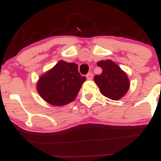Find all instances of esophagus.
I'll return each mask as SVG.
<instances>
[{"label":"esophagus","instance_id":"34e87169","mask_svg":"<svg viewBox=\"0 0 161 161\" xmlns=\"http://www.w3.org/2000/svg\"><path fill=\"white\" fill-rule=\"evenodd\" d=\"M92 72H89L88 74L86 75V78H87V79H89V80H90V79H92Z\"/></svg>","mask_w":161,"mask_h":161}]
</instances>
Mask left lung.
I'll return each instance as SVG.
<instances>
[{
    "mask_svg": "<svg viewBox=\"0 0 161 161\" xmlns=\"http://www.w3.org/2000/svg\"><path fill=\"white\" fill-rule=\"evenodd\" d=\"M97 65L103 70L94 76L100 92L111 100H119L129 90L130 83L127 75L111 60L98 61Z\"/></svg>",
    "mask_w": 161,
    "mask_h": 161,
    "instance_id": "obj_1",
    "label": "left lung"
}]
</instances>
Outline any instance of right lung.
<instances>
[{
	"label": "right lung",
	"instance_id": "obj_1",
	"mask_svg": "<svg viewBox=\"0 0 161 161\" xmlns=\"http://www.w3.org/2000/svg\"><path fill=\"white\" fill-rule=\"evenodd\" d=\"M86 79L79 72L77 64L60 61L40 77L37 90L50 104L62 106L75 99Z\"/></svg>",
	"mask_w": 161,
	"mask_h": 161
}]
</instances>
